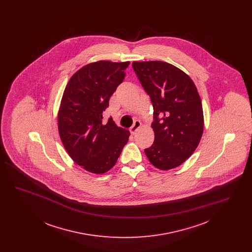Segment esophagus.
Listing matches in <instances>:
<instances>
[{
	"label": "esophagus",
	"mask_w": 252,
	"mask_h": 252,
	"mask_svg": "<svg viewBox=\"0 0 252 252\" xmlns=\"http://www.w3.org/2000/svg\"><path fill=\"white\" fill-rule=\"evenodd\" d=\"M141 126H142V123H141L140 121H136V122L134 123V125L132 126L131 128L129 129V131H130L132 135H134V134L136 133V131H137Z\"/></svg>",
	"instance_id": "esophagus-1"
}]
</instances>
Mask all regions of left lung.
<instances>
[{
  "label": "left lung",
  "mask_w": 252,
  "mask_h": 252,
  "mask_svg": "<svg viewBox=\"0 0 252 252\" xmlns=\"http://www.w3.org/2000/svg\"><path fill=\"white\" fill-rule=\"evenodd\" d=\"M133 69L151 98L155 140L144 149L158 169L180 166L194 152L204 130L203 108L191 77L163 61H134Z\"/></svg>",
  "instance_id": "1"
}]
</instances>
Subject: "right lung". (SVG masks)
Returning a JSON list of instances; mask_svg holds the SVG:
<instances>
[{
  "label": "right lung",
  "instance_id": "obj_1",
  "mask_svg": "<svg viewBox=\"0 0 252 252\" xmlns=\"http://www.w3.org/2000/svg\"><path fill=\"white\" fill-rule=\"evenodd\" d=\"M129 61L99 60L74 72L58 113L60 140L72 160L88 172L104 174L113 167L130 133L110 118L102 125L110 96L125 78Z\"/></svg>",
  "mask_w": 252,
  "mask_h": 252
}]
</instances>
